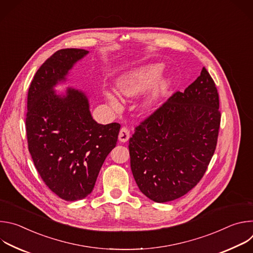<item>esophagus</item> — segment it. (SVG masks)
I'll use <instances>...</instances> for the list:
<instances>
[{
    "label": "esophagus",
    "mask_w": 253,
    "mask_h": 253,
    "mask_svg": "<svg viewBox=\"0 0 253 253\" xmlns=\"http://www.w3.org/2000/svg\"><path fill=\"white\" fill-rule=\"evenodd\" d=\"M130 138V131L126 127H122L120 132H119V141L121 142H127Z\"/></svg>",
    "instance_id": "esophagus-1"
}]
</instances>
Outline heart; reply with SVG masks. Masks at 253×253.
I'll return each mask as SVG.
<instances>
[{
	"instance_id": "b5f03b06",
	"label": "heart",
	"mask_w": 253,
	"mask_h": 253,
	"mask_svg": "<svg viewBox=\"0 0 253 253\" xmlns=\"http://www.w3.org/2000/svg\"><path fill=\"white\" fill-rule=\"evenodd\" d=\"M162 72L163 65L159 63L131 70L118 78L116 90L125 97H134L150 89L142 101L143 110L150 111L166 95L171 86L169 77L160 78ZM104 98L115 109L119 107V101L113 93L104 92Z\"/></svg>"
}]
</instances>
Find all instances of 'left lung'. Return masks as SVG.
<instances>
[{
  "label": "left lung",
  "mask_w": 253,
  "mask_h": 253,
  "mask_svg": "<svg viewBox=\"0 0 253 253\" xmlns=\"http://www.w3.org/2000/svg\"><path fill=\"white\" fill-rule=\"evenodd\" d=\"M220 117L217 89L203 67L183 93H174L135 128L129 153L140 191L158 203L190 191L214 154Z\"/></svg>",
  "instance_id": "1"
}]
</instances>
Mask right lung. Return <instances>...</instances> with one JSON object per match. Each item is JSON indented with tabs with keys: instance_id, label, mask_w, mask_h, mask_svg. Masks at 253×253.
Returning <instances> with one entry per match:
<instances>
[{
	"instance_id": "1",
	"label": "right lung",
	"mask_w": 253,
	"mask_h": 253,
	"mask_svg": "<svg viewBox=\"0 0 253 253\" xmlns=\"http://www.w3.org/2000/svg\"><path fill=\"white\" fill-rule=\"evenodd\" d=\"M89 52L62 49L39 68L30 85L26 131L29 152L45 184L66 201L88 196L100 169L116 146L120 124H98L86 94L54 87Z\"/></svg>"
}]
</instances>
